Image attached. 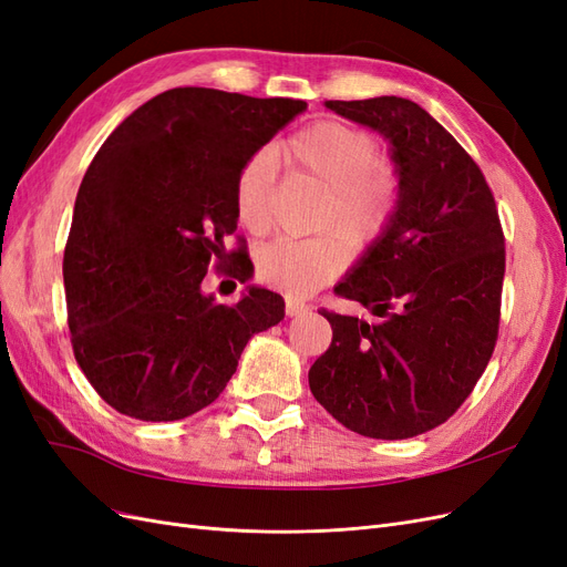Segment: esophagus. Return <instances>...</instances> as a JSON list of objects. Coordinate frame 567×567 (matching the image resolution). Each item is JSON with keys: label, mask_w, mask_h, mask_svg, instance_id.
<instances>
[{"label": "esophagus", "mask_w": 567, "mask_h": 567, "mask_svg": "<svg viewBox=\"0 0 567 567\" xmlns=\"http://www.w3.org/2000/svg\"><path fill=\"white\" fill-rule=\"evenodd\" d=\"M312 307L307 305V302H302V300H298V298H286V312H288V317H300V315H307L310 312Z\"/></svg>", "instance_id": "34e87169"}]
</instances>
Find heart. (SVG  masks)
I'll use <instances>...</instances> for the list:
<instances>
[{
	"mask_svg": "<svg viewBox=\"0 0 567 567\" xmlns=\"http://www.w3.org/2000/svg\"><path fill=\"white\" fill-rule=\"evenodd\" d=\"M375 140L359 127L321 120L290 136L277 148L288 167L326 184L319 225L336 234L352 252L379 241L398 210L400 177L388 161L375 158ZM274 158L250 156L236 177V215L250 234L271 227ZM346 250L333 234L315 238H277L257 257L260 277L290 296H305L342 267Z\"/></svg>",
	"mask_w": 567,
	"mask_h": 567,
	"instance_id": "obj_1",
	"label": "heart"
}]
</instances>
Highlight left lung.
<instances>
[{
	"label": "left lung",
	"mask_w": 567,
	"mask_h": 567,
	"mask_svg": "<svg viewBox=\"0 0 567 567\" xmlns=\"http://www.w3.org/2000/svg\"><path fill=\"white\" fill-rule=\"evenodd\" d=\"M323 106L390 144L400 200L336 286L375 321L321 310L333 340L310 369V390L359 435L416 437L466 402L494 352L506 269L499 213L473 158L414 101Z\"/></svg>",
	"instance_id": "left-lung-1"
}]
</instances>
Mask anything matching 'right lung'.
Returning a JSON list of instances; mask_svg holds the SVG:
<instances>
[{"mask_svg": "<svg viewBox=\"0 0 567 567\" xmlns=\"http://www.w3.org/2000/svg\"><path fill=\"white\" fill-rule=\"evenodd\" d=\"M305 109L300 99L177 87L99 148L75 198L63 286L78 364L120 414H196L227 388L246 342L284 319L274 290L246 286L236 305H219L203 279L236 231L244 163ZM246 269L241 257V284Z\"/></svg>", "mask_w": 567, "mask_h": 567, "instance_id": "1", "label": "right lung"}]
</instances>
